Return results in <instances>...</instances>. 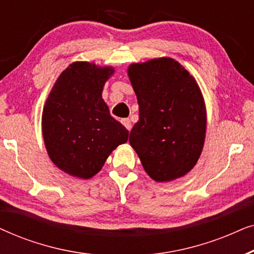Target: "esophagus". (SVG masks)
<instances>
[{
	"instance_id": "1",
	"label": "esophagus",
	"mask_w": 254,
	"mask_h": 254,
	"mask_svg": "<svg viewBox=\"0 0 254 254\" xmlns=\"http://www.w3.org/2000/svg\"><path fill=\"white\" fill-rule=\"evenodd\" d=\"M121 123H123L124 126L126 127L128 130H130V129H131V123H130V120L128 119V118H126V119H123V120H121Z\"/></svg>"
}]
</instances>
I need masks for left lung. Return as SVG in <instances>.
Listing matches in <instances>:
<instances>
[{
  "mask_svg": "<svg viewBox=\"0 0 254 254\" xmlns=\"http://www.w3.org/2000/svg\"><path fill=\"white\" fill-rule=\"evenodd\" d=\"M138 121L129 143L156 182L183 177L196 164L206 135V106L195 79L170 58L128 68Z\"/></svg>",
  "mask_w": 254,
  "mask_h": 254,
  "instance_id": "obj_1",
  "label": "left lung"
}]
</instances>
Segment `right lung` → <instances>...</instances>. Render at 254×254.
Masks as SVG:
<instances>
[{
    "label": "right lung",
    "instance_id": "add662e5",
    "mask_svg": "<svg viewBox=\"0 0 254 254\" xmlns=\"http://www.w3.org/2000/svg\"><path fill=\"white\" fill-rule=\"evenodd\" d=\"M114 71L89 62L69 65L52 89L43 113V135L50 158L68 175L89 179L109 155L127 142L128 130L111 117L102 98Z\"/></svg>",
    "mask_w": 254,
    "mask_h": 254
}]
</instances>
